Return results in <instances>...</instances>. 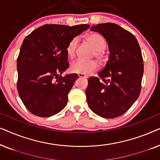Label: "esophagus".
Instances as JSON below:
<instances>
[{"label": "esophagus", "instance_id": "esophagus-1", "mask_svg": "<svg viewBox=\"0 0 160 160\" xmlns=\"http://www.w3.org/2000/svg\"><path fill=\"white\" fill-rule=\"evenodd\" d=\"M78 76L79 78H87V76L86 75H84V74H78Z\"/></svg>", "mask_w": 160, "mask_h": 160}]
</instances>
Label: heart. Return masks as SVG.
I'll return each instance as SVG.
<instances>
[{
	"label": "heart",
	"mask_w": 160,
	"mask_h": 160,
	"mask_svg": "<svg viewBox=\"0 0 160 160\" xmlns=\"http://www.w3.org/2000/svg\"><path fill=\"white\" fill-rule=\"evenodd\" d=\"M85 39L94 48L95 56L100 62L104 60L102 51L106 47V41L101 35L96 32H91L85 36ZM78 44V38H73L69 41L66 47V54L69 58H73L76 55V48ZM98 65L94 60L83 61L77 60L71 65V71L74 73L89 74L98 69Z\"/></svg>",
	"instance_id": "heart-1"
}]
</instances>
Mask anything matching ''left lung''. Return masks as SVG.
Masks as SVG:
<instances>
[{
  "instance_id": "1",
  "label": "left lung",
  "mask_w": 160,
  "mask_h": 160,
  "mask_svg": "<svg viewBox=\"0 0 160 160\" xmlns=\"http://www.w3.org/2000/svg\"><path fill=\"white\" fill-rule=\"evenodd\" d=\"M108 44L110 54L98 77H90L86 89L87 103L100 117L113 119L126 112L139 97L143 74V58L137 39L114 23L92 26Z\"/></svg>"
}]
</instances>
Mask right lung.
Here are the masks:
<instances>
[{"mask_svg": "<svg viewBox=\"0 0 160 160\" xmlns=\"http://www.w3.org/2000/svg\"><path fill=\"white\" fill-rule=\"evenodd\" d=\"M89 27L44 25L24 39L17 58V90L32 114L49 117L66 106L68 95L78 78L76 73L61 76L69 67L66 47Z\"/></svg>", "mask_w": 160, "mask_h": 160, "instance_id": "right-lung-1", "label": "right lung"}]
</instances>
